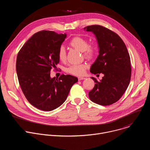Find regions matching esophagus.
Wrapping results in <instances>:
<instances>
[{
	"instance_id": "34e87169",
	"label": "esophagus",
	"mask_w": 150,
	"mask_h": 150,
	"mask_svg": "<svg viewBox=\"0 0 150 150\" xmlns=\"http://www.w3.org/2000/svg\"><path fill=\"white\" fill-rule=\"evenodd\" d=\"M78 81H81V80L85 79H86V78H85V77H82V76H79V77L78 78Z\"/></svg>"
}]
</instances>
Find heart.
Returning a JSON list of instances; mask_svg holds the SVG:
<instances>
[{"mask_svg":"<svg viewBox=\"0 0 150 150\" xmlns=\"http://www.w3.org/2000/svg\"><path fill=\"white\" fill-rule=\"evenodd\" d=\"M69 44L72 47L83 52L85 57L87 59H92L96 54V47L92 45H89L87 40L81 36L74 37L69 41ZM58 57L61 61H64L66 59V51L63 46H61L58 49ZM87 67L86 64L72 65L67 68L66 71L74 75L81 76L85 74Z\"/></svg>","mask_w":150,"mask_h":150,"instance_id":"obj_1","label":"heart"}]
</instances>
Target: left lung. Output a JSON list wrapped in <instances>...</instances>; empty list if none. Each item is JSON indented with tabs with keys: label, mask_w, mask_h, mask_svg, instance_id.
<instances>
[{
	"label": "left lung",
	"mask_w": 150,
	"mask_h": 150,
	"mask_svg": "<svg viewBox=\"0 0 150 150\" xmlns=\"http://www.w3.org/2000/svg\"><path fill=\"white\" fill-rule=\"evenodd\" d=\"M84 29L95 35L99 48L90 72L104 75L100 81L91 77L95 83L89 92V98L97 104L110 105L119 100L129 85L131 76L130 57L125 44L114 32L98 25Z\"/></svg>",
	"instance_id": "1"
}]
</instances>
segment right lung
Masks as SVG:
<instances>
[{
    "mask_svg": "<svg viewBox=\"0 0 150 150\" xmlns=\"http://www.w3.org/2000/svg\"><path fill=\"white\" fill-rule=\"evenodd\" d=\"M67 35L54 31L35 33L18 54L16 69L21 89L29 103L39 110L52 111L66 100L75 76L64 74L51 78L50 72L59 62V47Z\"/></svg>",
    "mask_w": 150,
    "mask_h": 150,
    "instance_id": "obj_1",
    "label": "right lung"
}]
</instances>
